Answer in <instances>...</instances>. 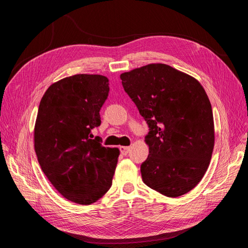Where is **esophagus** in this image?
I'll use <instances>...</instances> for the list:
<instances>
[{
  "label": "esophagus",
  "instance_id": "esophagus-1",
  "mask_svg": "<svg viewBox=\"0 0 248 248\" xmlns=\"http://www.w3.org/2000/svg\"><path fill=\"white\" fill-rule=\"evenodd\" d=\"M120 151L123 155H127L130 151V147H127V146H121L120 147Z\"/></svg>",
  "mask_w": 248,
  "mask_h": 248
}]
</instances>
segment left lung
Here are the masks:
<instances>
[{"label":"left lung","mask_w":248,"mask_h":248,"mask_svg":"<svg viewBox=\"0 0 248 248\" xmlns=\"http://www.w3.org/2000/svg\"><path fill=\"white\" fill-rule=\"evenodd\" d=\"M120 78L150 128L142 181L166 197L183 196L204 177L214 148L213 112L205 89L189 74L161 63Z\"/></svg>","instance_id":"1"}]
</instances>
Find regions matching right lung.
Returning a JSON list of instances; mask_svg holds the SVG:
<instances>
[{"label": "right lung", "mask_w": 248, "mask_h": 248, "mask_svg": "<svg viewBox=\"0 0 248 248\" xmlns=\"http://www.w3.org/2000/svg\"><path fill=\"white\" fill-rule=\"evenodd\" d=\"M108 78L76 74L50 85L41 98L34 148L42 171L65 199L91 205L111 186L120 150L106 148L91 130L101 123Z\"/></svg>", "instance_id": "right-lung-1"}]
</instances>
